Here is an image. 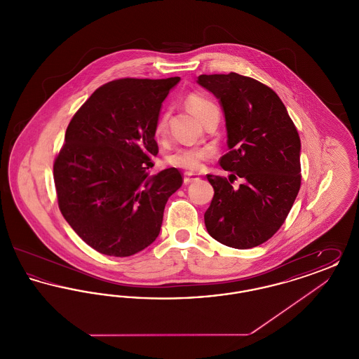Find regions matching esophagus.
Wrapping results in <instances>:
<instances>
[{"instance_id":"obj_1","label":"esophagus","mask_w":359,"mask_h":359,"mask_svg":"<svg viewBox=\"0 0 359 359\" xmlns=\"http://www.w3.org/2000/svg\"><path fill=\"white\" fill-rule=\"evenodd\" d=\"M199 179H201V177H199V175H196V173H192V172H186V173H184V183H186V184L194 183V182L199 180Z\"/></svg>"}]
</instances>
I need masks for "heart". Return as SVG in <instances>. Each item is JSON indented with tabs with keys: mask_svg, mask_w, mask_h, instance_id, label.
I'll return each instance as SVG.
<instances>
[{
	"mask_svg": "<svg viewBox=\"0 0 359 359\" xmlns=\"http://www.w3.org/2000/svg\"><path fill=\"white\" fill-rule=\"evenodd\" d=\"M189 110L201 118L202 122L211 114L219 113L218 106L214 101H211L208 97H205L201 93H191L186 100ZM168 128V111H164L154 125V135L156 137H163L167 133ZM210 147H183L173 151L168 157L167 161L173 167L183 168L187 171H199L203 165V161L211 154Z\"/></svg>",
	"mask_w": 359,
	"mask_h": 359,
	"instance_id": "heart-1",
	"label": "heart"
}]
</instances>
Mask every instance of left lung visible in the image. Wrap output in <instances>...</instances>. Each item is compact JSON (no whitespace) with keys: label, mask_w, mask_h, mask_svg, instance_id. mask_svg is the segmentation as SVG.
I'll return each mask as SVG.
<instances>
[{"label":"left lung","mask_w":359,"mask_h":359,"mask_svg":"<svg viewBox=\"0 0 359 359\" xmlns=\"http://www.w3.org/2000/svg\"><path fill=\"white\" fill-rule=\"evenodd\" d=\"M196 82L222 106L229 152L221 167L245 180L234 189L227 179L207 175L214 198L205 229L226 246L255 248L281 227L299 194L300 137L271 87L236 72L201 75Z\"/></svg>","instance_id":"obj_1"}]
</instances>
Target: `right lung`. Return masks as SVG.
<instances>
[{"instance_id": "1", "label": "right lung", "mask_w": 359, "mask_h": 359, "mask_svg": "<svg viewBox=\"0 0 359 359\" xmlns=\"http://www.w3.org/2000/svg\"><path fill=\"white\" fill-rule=\"evenodd\" d=\"M180 78H125L97 88L75 113L53 163L59 208L97 252L129 257L157 238L176 168L149 175L158 154L154 125Z\"/></svg>"}]
</instances>
